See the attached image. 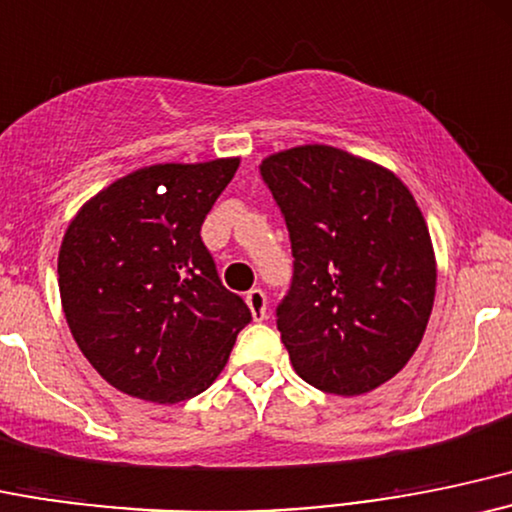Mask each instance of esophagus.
Listing matches in <instances>:
<instances>
[{"label": "esophagus", "mask_w": 512, "mask_h": 512, "mask_svg": "<svg viewBox=\"0 0 512 512\" xmlns=\"http://www.w3.org/2000/svg\"><path fill=\"white\" fill-rule=\"evenodd\" d=\"M246 304H249L251 314H254V321L266 319L268 300H266V292H263L261 287H251V290L246 292Z\"/></svg>", "instance_id": "obj_1"}]
</instances>
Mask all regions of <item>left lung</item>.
<instances>
[{
	"mask_svg": "<svg viewBox=\"0 0 512 512\" xmlns=\"http://www.w3.org/2000/svg\"><path fill=\"white\" fill-rule=\"evenodd\" d=\"M261 176L295 256L278 304L292 367L321 392H372L409 363L433 312L423 212L392 171L329 145L275 152Z\"/></svg>",
	"mask_w": 512,
	"mask_h": 512,
	"instance_id": "left-lung-1",
	"label": "left lung"
}]
</instances>
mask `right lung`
Returning a JSON list of instances; mask_svg holds the SVG:
<instances>
[{"instance_id": "right-lung-1", "label": "right lung", "mask_w": 512, "mask_h": 512, "mask_svg": "<svg viewBox=\"0 0 512 512\" xmlns=\"http://www.w3.org/2000/svg\"><path fill=\"white\" fill-rule=\"evenodd\" d=\"M239 157L154 164L113 181L74 215L57 256L65 319L84 358L135 399L205 392L251 321L200 239Z\"/></svg>"}]
</instances>
